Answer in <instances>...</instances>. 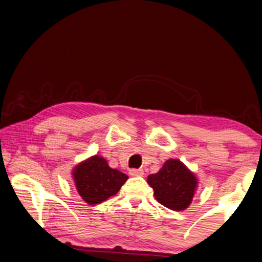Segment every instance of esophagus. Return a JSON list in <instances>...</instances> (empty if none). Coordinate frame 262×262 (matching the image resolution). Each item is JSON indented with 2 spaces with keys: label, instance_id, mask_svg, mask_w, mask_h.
<instances>
[{
  "label": "esophagus",
  "instance_id": "esophagus-1",
  "mask_svg": "<svg viewBox=\"0 0 262 262\" xmlns=\"http://www.w3.org/2000/svg\"><path fill=\"white\" fill-rule=\"evenodd\" d=\"M129 173L131 176H143L144 175V171L141 168H132V169H130Z\"/></svg>",
  "mask_w": 262,
  "mask_h": 262
}]
</instances>
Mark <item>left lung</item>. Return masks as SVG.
Returning <instances> with one entry per match:
<instances>
[{
    "mask_svg": "<svg viewBox=\"0 0 262 262\" xmlns=\"http://www.w3.org/2000/svg\"><path fill=\"white\" fill-rule=\"evenodd\" d=\"M147 183L160 204L172 210H184L193 201L197 179L180 160H167L158 173L147 176Z\"/></svg>",
    "mask_w": 262,
    "mask_h": 262,
    "instance_id": "obj_1",
    "label": "left lung"
}]
</instances>
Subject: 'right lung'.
<instances>
[{
  "label": "right lung",
  "instance_id": "obj_1",
  "mask_svg": "<svg viewBox=\"0 0 262 262\" xmlns=\"http://www.w3.org/2000/svg\"><path fill=\"white\" fill-rule=\"evenodd\" d=\"M73 176L76 189L89 205H97L116 195L129 178L118 169L111 168L107 161L94 155L77 165Z\"/></svg>",
  "mask_w": 262,
  "mask_h": 262
}]
</instances>
